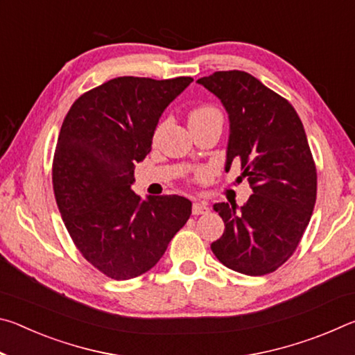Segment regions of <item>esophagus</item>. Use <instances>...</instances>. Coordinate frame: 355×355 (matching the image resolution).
Segmentation results:
<instances>
[{
  "instance_id": "obj_1",
  "label": "esophagus",
  "mask_w": 355,
  "mask_h": 355,
  "mask_svg": "<svg viewBox=\"0 0 355 355\" xmlns=\"http://www.w3.org/2000/svg\"><path fill=\"white\" fill-rule=\"evenodd\" d=\"M208 209L209 208L207 207V203H203V202H194V203H192V214H194V216L207 214Z\"/></svg>"
}]
</instances>
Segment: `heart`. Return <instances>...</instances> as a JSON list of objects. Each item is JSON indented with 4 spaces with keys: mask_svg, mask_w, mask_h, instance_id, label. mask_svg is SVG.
Listing matches in <instances>:
<instances>
[{
    "mask_svg": "<svg viewBox=\"0 0 355 355\" xmlns=\"http://www.w3.org/2000/svg\"><path fill=\"white\" fill-rule=\"evenodd\" d=\"M208 122H222V114L214 106L203 105L189 112V125Z\"/></svg>",
    "mask_w": 355,
    "mask_h": 355,
    "instance_id": "1",
    "label": "heart"
}]
</instances>
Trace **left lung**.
<instances>
[{
    "label": "left lung",
    "instance_id": "1",
    "mask_svg": "<svg viewBox=\"0 0 355 355\" xmlns=\"http://www.w3.org/2000/svg\"><path fill=\"white\" fill-rule=\"evenodd\" d=\"M197 83L228 114L225 172L241 161L254 191L243 207L214 203L225 230L211 250L233 271L269 274L296 250L315 208L316 167L304 125L288 100L245 71H214Z\"/></svg>",
    "mask_w": 355,
    "mask_h": 355
}]
</instances>
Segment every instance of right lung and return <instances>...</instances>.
Returning a JSON list of instances; mask_svg holds the SVG:
<instances>
[{
  "label": "right lung",
  "instance_id": "right-lung-1",
  "mask_svg": "<svg viewBox=\"0 0 355 355\" xmlns=\"http://www.w3.org/2000/svg\"><path fill=\"white\" fill-rule=\"evenodd\" d=\"M191 83L119 76L81 95L64 119L53 161L58 208L78 250L107 277L150 271L189 219L186 197L141 199L131 184L159 117Z\"/></svg>",
  "mask_w": 355,
  "mask_h": 355
}]
</instances>
